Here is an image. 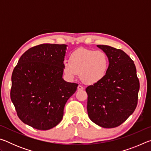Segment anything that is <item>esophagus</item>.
Segmentation results:
<instances>
[{"instance_id":"esophagus-1","label":"esophagus","mask_w":151,"mask_h":151,"mask_svg":"<svg viewBox=\"0 0 151 151\" xmlns=\"http://www.w3.org/2000/svg\"><path fill=\"white\" fill-rule=\"evenodd\" d=\"M77 88H78V91H82V90H83V89H84V87H83V86H82L81 85H78Z\"/></svg>"}]
</instances>
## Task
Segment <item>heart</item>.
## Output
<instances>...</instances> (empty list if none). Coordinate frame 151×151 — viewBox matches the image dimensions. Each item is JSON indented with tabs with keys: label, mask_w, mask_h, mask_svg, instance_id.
Wrapping results in <instances>:
<instances>
[{
	"label": "heart",
	"mask_w": 151,
	"mask_h": 151,
	"mask_svg": "<svg viewBox=\"0 0 151 151\" xmlns=\"http://www.w3.org/2000/svg\"><path fill=\"white\" fill-rule=\"evenodd\" d=\"M109 65V58L103 51L80 48L71 53L69 61L64 62L63 70L68 78H73L79 73L84 83L93 85L104 77Z\"/></svg>",
	"instance_id": "heart-1"
}]
</instances>
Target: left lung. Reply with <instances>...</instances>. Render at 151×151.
Wrapping results in <instances>:
<instances>
[{
	"mask_svg": "<svg viewBox=\"0 0 151 151\" xmlns=\"http://www.w3.org/2000/svg\"><path fill=\"white\" fill-rule=\"evenodd\" d=\"M109 58V69L101 81L86 88L89 118L99 126H119L133 113L140 84L132 60L124 51L96 45Z\"/></svg>",
	"mask_w": 151,
	"mask_h": 151,
	"instance_id": "8db88e82",
	"label": "left lung"
}]
</instances>
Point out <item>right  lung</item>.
<instances>
[{"mask_svg": "<svg viewBox=\"0 0 151 151\" xmlns=\"http://www.w3.org/2000/svg\"><path fill=\"white\" fill-rule=\"evenodd\" d=\"M67 45L42 44L19 58L12 74L11 99L19 119L39 130L61 121L64 107L78 84L63 78Z\"/></svg>", "mask_w": 151, "mask_h": 151, "instance_id": "right-lung-1", "label": "right lung"}]
</instances>
